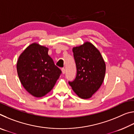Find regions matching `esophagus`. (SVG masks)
<instances>
[{
    "label": "esophagus",
    "instance_id": "34e87169",
    "mask_svg": "<svg viewBox=\"0 0 134 134\" xmlns=\"http://www.w3.org/2000/svg\"><path fill=\"white\" fill-rule=\"evenodd\" d=\"M62 71L63 74H65V69H64V68H62Z\"/></svg>",
    "mask_w": 134,
    "mask_h": 134
}]
</instances>
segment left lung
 Wrapping results in <instances>:
<instances>
[{
	"instance_id": "obj_1",
	"label": "left lung",
	"mask_w": 134,
	"mask_h": 134,
	"mask_svg": "<svg viewBox=\"0 0 134 134\" xmlns=\"http://www.w3.org/2000/svg\"><path fill=\"white\" fill-rule=\"evenodd\" d=\"M77 74L69 81L72 90L80 98L89 99L102 84L106 72L105 63L93 45L85 42L72 48Z\"/></svg>"
}]
</instances>
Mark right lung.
Returning <instances> with one entry per match:
<instances>
[{"mask_svg": "<svg viewBox=\"0 0 134 134\" xmlns=\"http://www.w3.org/2000/svg\"><path fill=\"white\" fill-rule=\"evenodd\" d=\"M48 51L47 47L34 43L25 49L17 63V72L22 85L37 97L50 92L62 73Z\"/></svg>", "mask_w": 134, "mask_h": 134, "instance_id": "1", "label": "right lung"}]
</instances>
